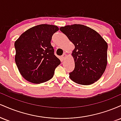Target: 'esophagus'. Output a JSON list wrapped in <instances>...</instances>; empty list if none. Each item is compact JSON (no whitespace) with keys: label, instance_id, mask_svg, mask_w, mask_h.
<instances>
[{"label":"esophagus","instance_id":"1","mask_svg":"<svg viewBox=\"0 0 121 121\" xmlns=\"http://www.w3.org/2000/svg\"><path fill=\"white\" fill-rule=\"evenodd\" d=\"M66 57H67V55H66V54L65 53H64L63 55H62L61 57H62V60H65V58H66Z\"/></svg>","mask_w":121,"mask_h":121}]
</instances>
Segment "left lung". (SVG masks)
Returning <instances> with one entry per match:
<instances>
[{"label": "left lung", "instance_id": "8db88e82", "mask_svg": "<svg viewBox=\"0 0 121 121\" xmlns=\"http://www.w3.org/2000/svg\"><path fill=\"white\" fill-rule=\"evenodd\" d=\"M60 30L74 45L72 55L75 67L69 73L74 82L88 85L99 80L106 69L108 44L91 28L81 24L62 27Z\"/></svg>", "mask_w": 121, "mask_h": 121}]
</instances>
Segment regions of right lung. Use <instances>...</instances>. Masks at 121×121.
Here are the masks:
<instances>
[{
	"mask_svg": "<svg viewBox=\"0 0 121 121\" xmlns=\"http://www.w3.org/2000/svg\"><path fill=\"white\" fill-rule=\"evenodd\" d=\"M59 30L56 26L38 25L24 32L15 41V62L28 81L40 84L53 77L61 61L55 55L51 41Z\"/></svg>",
	"mask_w": 121,
	"mask_h": 121,
	"instance_id": "right-lung-1",
	"label": "right lung"
}]
</instances>
